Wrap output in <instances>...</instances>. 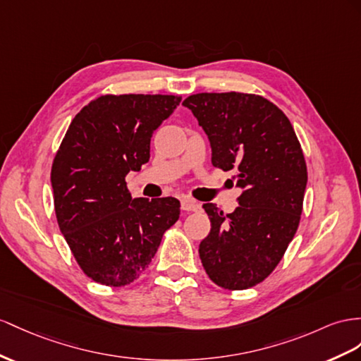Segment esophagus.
Instances as JSON below:
<instances>
[{
	"label": "esophagus",
	"mask_w": 361,
	"mask_h": 361,
	"mask_svg": "<svg viewBox=\"0 0 361 361\" xmlns=\"http://www.w3.org/2000/svg\"><path fill=\"white\" fill-rule=\"evenodd\" d=\"M181 209L186 212H201V204L190 198H184L181 200Z\"/></svg>",
	"instance_id": "34e87169"
}]
</instances>
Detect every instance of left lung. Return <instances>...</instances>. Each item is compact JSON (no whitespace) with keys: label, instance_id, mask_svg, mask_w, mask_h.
<instances>
[{"label":"left lung","instance_id":"obj_1","mask_svg":"<svg viewBox=\"0 0 361 361\" xmlns=\"http://www.w3.org/2000/svg\"><path fill=\"white\" fill-rule=\"evenodd\" d=\"M183 105L209 137L212 164L233 171L232 183L243 189L233 214L202 206L212 226L200 244L202 267L221 288H252L273 273L298 232L308 181L300 142L262 96L198 92Z\"/></svg>","mask_w":361,"mask_h":361}]
</instances>
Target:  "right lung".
Here are the masks:
<instances>
[{"label":"right lung","instance_id":"add662e5","mask_svg":"<svg viewBox=\"0 0 361 361\" xmlns=\"http://www.w3.org/2000/svg\"><path fill=\"white\" fill-rule=\"evenodd\" d=\"M180 96L105 94L71 120L51 164L54 212L80 270L106 286L134 282L163 233L178 221L177 198H131L125 177L149 161L151 137Z\"/></svg>","mask_w":361,"mask_h":361}]
</instances>
